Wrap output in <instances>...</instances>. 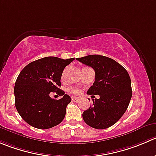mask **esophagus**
Masks as SVG:
<instances>
[{
    "label": "esophagus",
    "instance_id": "34e87169",
    "mask_svg": "<svg viewBox=\"0 0 156 156\" xmlns=\"http://www.w3.org/2000/svg\"><path fill=\"white\" fill-rule=\"evenodd\" d=\"M72 101H73V102H78V101H79V98H76V97H72Z\"/></svg>",
    "mask_w": 156,
    "mask_h": 156
}]
</instances>
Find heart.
I'll return each mask as SVG.
<instances>
[{
	"label": "heart",
	"mask_w": 156,
	"mask_h": 156,
	"mask_svg": "<svg viewBox=\"0 0 156 156\" xmlns=\"http://www.w3.org/2000/svg\"><path fill=\"white\" fill-rule=\"evenodd\" d=\"M69 91L70 93L73 94H79L81 93V90L78 88H75V87H72V88L69 89Z\"/></svg>",
	"instance_id": "1"
}]
</instances>
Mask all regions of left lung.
Instances as JSON below:
<instances>
[{
    "label": "left lung",
    "instance_id": "8db88e82",
    "mask_svg": "<svg viewBox=\"0 0 156 156\" xmlns=\"http://www.w3.org/2000/svg\"><path fill=\"white\" fill-rule=\"evenodd\" d=\"M76 59L93 68L95 81L87 93L100 96L83 113V120L95 129H107L121 118L129 106L132 97L129 74L121 65L104 55H90Z\"/></svg>",
    "mask_w": 156,
    "mask_h": 156
}]
</instances>
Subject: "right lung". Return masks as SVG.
I'll return each instance as SVG.
<instances>
[{
  "mask_svg": "<svg viewBox=\"0 0 156 156\" xmlns=\"http://www.w3.org/2000/svg\"><path fill=\"white\" fill-rule=\"evenodd\" d=\"M73 60L45 57L30 62L19 74L14 86L15 106L30 126L49 129L65 118L66 107L72 99L59 87L63 70ZM51 92L63 97L52 99L49 96Z\"/></svg>",
  "mask_w": 156,
  "mask_h": 156,
  "instance_id": "right-lung-1",
  "label": "right lung"
}]
</instances>
